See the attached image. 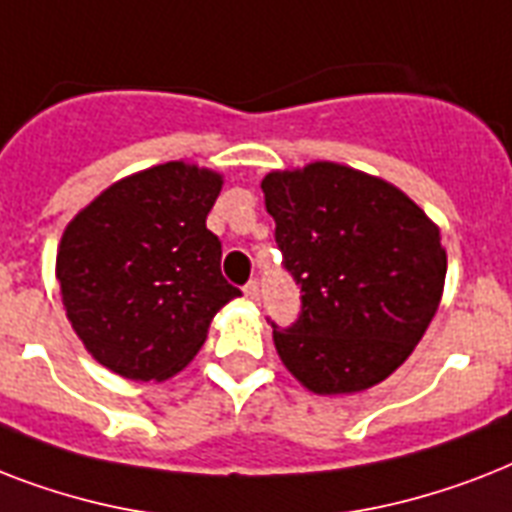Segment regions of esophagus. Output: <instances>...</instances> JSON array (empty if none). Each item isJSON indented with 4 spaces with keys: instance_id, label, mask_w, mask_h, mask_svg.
<instances>
[{
    "instance_id": "esophagus-1",
    "label": "esophagus",
    "mask_w": 512,
    "mask_h": 512,
    "mask_svg": "<svg viewBox=\"0 0 512 512\" xmlns=\"http://www.w3.org/2000/svg\"><path fill=\"white\" fill-rule=\"evenodd\" d=\"M244 295H247L249 300H252V303H255L257 297H260V281H257V279L247 281V284H244Z\"/></svg>"
}]
</instances>
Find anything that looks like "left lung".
Here are the masks:
<instances>
[{
	"instance_id": "obj_1",
	"label": "left lung",
	"mask_w": 512,
	"mask_h": 512,
	"mask_svg": "<svg viewBox=\"0 0 512 512\" xmlns=\"http://www.w3.org/2000/svg\"><path fill=\"white\" fill-rule=\"evenodd\" d=\"M300 313L273 324L281 361L321 396L356 393L404 364L444 292L441 233L385 180L332 162L263 180Z\"/></svg>"
}]
</instances>
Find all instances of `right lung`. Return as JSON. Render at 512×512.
Masks as SVG:
<instances>
[{"mask_svg": "<svg viewBox=\"0 0 512 512\" xmlns=\"http://www.w3.org/2000/svg\"><path fill=\"white\" fill-rule=\"evenodd\" d=\"M220 175L170 162L119 180L63 233L58 281L68 321L100 364L127 380H167L241 295L220 271L207 215Z\"/></svg>", "mask_w": 512, "mask_h": 512, "instance_id": "add662e5", "label": "right lung"}]
</instances>
